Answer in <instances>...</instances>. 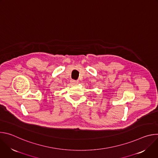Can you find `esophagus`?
Here are the masks:
<instances>
[{"mask_svg": "<svg viewBox=\"0 0 158 158\" xmlns=\"http://www.w3.org/2000/svg\"><path fill=\"white\" fill-rule=\"evenodd\" d=\"M71 83L73 84H77V83L79 82L78 81H76V80H73V79H72V80L71 81Z\"/></svg>", "mask_w": 158, "mask_h": 158, "instance_id": "1", "label": "esophagus"}]
</instances>
